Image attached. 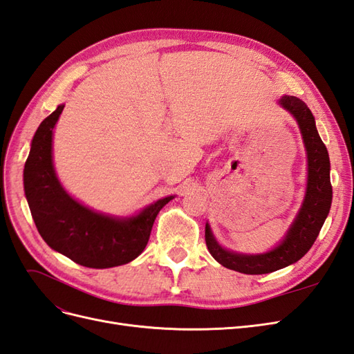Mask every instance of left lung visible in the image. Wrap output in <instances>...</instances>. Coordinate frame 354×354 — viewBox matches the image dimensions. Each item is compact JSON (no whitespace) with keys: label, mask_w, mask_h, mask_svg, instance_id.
I'll return each mask as SVG.
<instances>
[{"label":"left lung","mask_w":354,"mask_h":354,"mask_svg":"<svg viewBox=\"0 0 354 354\" xmlns=\"http://www.w3.org/2000/svg\"><path fill=\"white\" fill-rule=\"evenodd\" d=\"M279 103L289 113H292L298 122L307 151L308 165L307 189L303 205L291 227L286 232L283 241L269 252L257 255L238 254L224 250L212 236L209 224L207 223L205 226V242L209 254L221 266L245 274L272 273L304 257L312 248L320 229H322L332 202L329 155L316 130L313 113L310 112L303 100L294 97V95H283Z\"/></svg>","instance_id":"obj_1"}]
</instances>
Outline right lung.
<instances>
[{
    "label": "right lung",
    "mask_w": 354,
    "mask_h": 354,
    "mask_svg": "<svg viewBox=\"0 0 354 354\" xmlns=\"http://www.w3.org/2000/svg\"><path fill=\"white\" fill-rule=\"evenodd\" d=\"M65 104L48 115L32 138L24 169L25 195L41 238L50 248L91 269L133 261L146 248L158 212L174 196L159 199L134 217L95 212L71 198L53 167V128Z\"/></svg>",
    "instance_id": "1"
}]
</instances>
